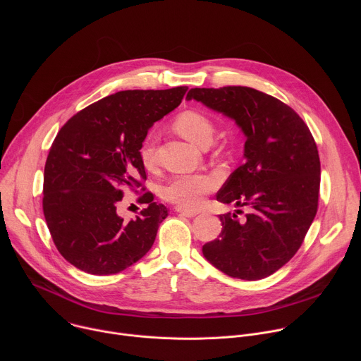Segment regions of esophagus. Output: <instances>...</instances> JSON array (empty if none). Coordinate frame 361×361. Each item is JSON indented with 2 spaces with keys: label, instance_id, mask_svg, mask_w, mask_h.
Masks as SVG:
<instances>
[{
  "label": "esophagus",
  "instance_id": "34e87169",
  "mask_svg": "<svg viewBox=\"0 0 361 361\" xmlns=\"http://www.w3.org/2000/svg\"><path fill=\"white\" fill-rule=\"evenodd\" d=\"M176 212L183 214V216H185V217H188V219L195 217L198 214V212H195V210H187V209H183V207H176Z\"/></svg>",
  "mask_w": 361,
  "mask_h": 361
}]
</instances>
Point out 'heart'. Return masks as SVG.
I'll return each mask as SVG.
<instances>
[{"label":"heart","mask_w":361,"mask_h":361,"mask_svg":"<svg viewBox=\"0 0 361 361\" xmlns=\"http://www.w3.org/2000/svg\"><path fill=\"white\" fill-rule=\"evenodd\" d=\"M174 128L184 138L200 147L207 145L214 134L213 121L195 110L180 113L174 120ZM140 159L147 170H152L157 164L156 135L152 133H148L140 145ZM216 185L217 181L207 174H180L173 177L164 187V197L180 207L195 209Z\"/></svg>","instance_id":"heart-1"}]
</instances>
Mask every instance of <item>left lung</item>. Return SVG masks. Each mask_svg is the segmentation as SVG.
<instances>
[{
  "mask_svg": "<svg viewBox=\"0 0 361 361\" xmlns=\"http://www.w3.org/2000/svg\"><path fill=\"white\" fill-rule=\"evenodd\" d=\"M233 118L245 135L244 163L234 170L217 201L247 207L243 219L221 214V234L202 254L224 274L260 280L297 252L319 207L320 159L301 117L283 101L241 85L191 88L187 99Z\"/></svg>",
  "mask_w": 361,
  "mask_h": 361,
  "instance_id": "obj_1",
  "label": "left lung"
}]
</instances>
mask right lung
<instances>
[{
	"instance_id": "obj_1",
	"label": "right lung",
	"mask_w": 361,
	"mask_h": 361,
	"mask_svg": "<svg viewBox=\"0 0 361 361\" xmlns=\"http://www.w3.org/2000/svg\"><path fill=\"white\" fill-rule=\"evenodd\" d=\"M187 87L127 90L85 107L59 131L44 169V217L64 259L94 276L117 274L137 263L169 216L148 204L135 220L117 214L123 188L144 190L140 145L149 127L180 106Z\"/></svg>"
}]
</instances>
